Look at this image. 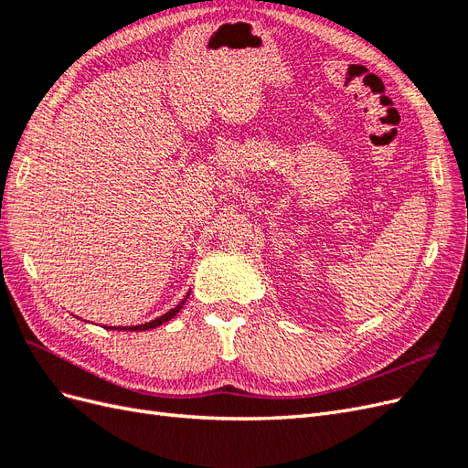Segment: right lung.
<instances>
[{"label": "right lung", "instance_id": "right-lung-1", "mask_svg": "<svg viewBox=\"0 0 468 468\" xmlns=\"http://www.w3.org/2000/svg\"><path fill=\"white\" fill-rule=\"evenodd\" d=\"M189 296V294H187ZM187 296H186V299H183L176 308H172V310H169V313H165L164 316H160V318H155V320H152V322H146V324H140V325H124V328H121V325H119V328H111V330H129V332H144V330H152V328H155V325H162L164 322H167V320H172L177 313H179V310L183 308V304H186V301H187Z\"/></svg>", "mask_w": 468, "mask_h": 468}]
</instances>
